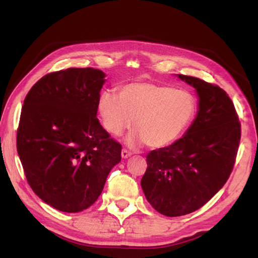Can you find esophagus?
I'll return each mask as SVG.
<instances>
[{"mask_svg":"<svg viewBox=\"0 0 258 258\" xmlns=\"http://www.w3.org/2000/svg\"><path fill=\"white\" fill-rule=\"evenodd\" d=\"M131 155H132V153L130 151L126 150V148H122V151H121V157L122 158H128V157H130Z\"/></svg>","mask_w":258,"mask_h":258,"instance_id":"1","label":"esophagus"}]
</instances>
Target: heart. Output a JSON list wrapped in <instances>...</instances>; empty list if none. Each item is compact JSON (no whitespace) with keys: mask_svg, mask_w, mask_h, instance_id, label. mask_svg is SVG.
Returning <instances> with one entry per match:
<instances>
[{"mask_svg":"<svg viewBox=\"0 0 258 258\" xmlns=\"http://www.w3.org/2000/svg\"><path fill=\"white\" fill-rule=\"evenodd\" d=\"M197 108V100L189 91L151 82L123 85L119 96L104 91L99 100L103 126L111 135H121L137 119L138 131L128 142L152 148L176 142L194 121Z\"/></svg>","mask_w":258,"mask_h":258,"instance_id":"b5f03b06","label":"heart"}]
</instances>
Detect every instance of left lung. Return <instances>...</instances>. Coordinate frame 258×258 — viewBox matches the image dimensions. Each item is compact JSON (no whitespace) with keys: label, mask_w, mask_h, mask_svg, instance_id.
<instances>
[{"label":"left lung","mask_w":258,"mask_h":258,"mask_svg":"<svg viewBox=\"0 0 258 258\" xmlns=\"http://www.w3.org/2000/svg\"><path fill=\"white\" fill-rule=\"evenodd\" d=\"M177 76L197 90V117L176 142L148 153L141 179L147 201L170 217L195 212L222 188L241 139L239 116L227 92L197 77Z\"/></svg>","instance_id":"left-lung-1"}]
</instances>
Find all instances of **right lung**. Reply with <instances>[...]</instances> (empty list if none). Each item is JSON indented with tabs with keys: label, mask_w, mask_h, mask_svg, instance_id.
<instances>
[{
	"label": "right lung",
	"mask_w": 258,
	"mask_h": 258,
	"mask_svg": "<svg viewBox=\"0 0 258 258\" xmlns=\"http://www.w3.org/2000/svg\"><path fill=\"white\" fill-rule=\"evenodd\" d=\"M105 74L71 68L38 80L23 101L17 151L31 188L46 204L77 213L95 204L121 144L97 118Z\"/></svg>",
	"instance_id": "1"
}]
</instances>
